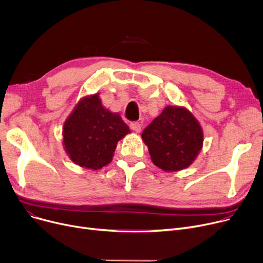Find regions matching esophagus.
<instances>
[{
	"mask_svg": "<svg viewBox=\"0 0 263 263\" xmlns=\"http://www.w3.org/2000/svg\"><path fill=\"white\" fill-rule=\"evenodd\" d=\"M130 128H131L133 131H135V132L139 133V132L141 131V124H140V122L133 121V122H131V123H130Z\"/></svg>",
	"mask_w": 263,
	"mask_h": 263,
	"instance_id": "34e87169",
	"label": "esophagus"
}]
</instances>
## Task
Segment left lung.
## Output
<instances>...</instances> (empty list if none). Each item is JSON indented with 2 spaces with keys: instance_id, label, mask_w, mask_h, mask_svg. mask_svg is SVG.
Segmentation results:
<instances>
[{
  "instance_id": "obj_1",
  "label": "left lung",
  "mask_w": 263,
  "mask_h": 263,
  "mask_svg": "<svg viewBox=\"0 0 263 263\" xmlns=\"http://www.w3.org/2000/svg\"><path fill=\"white\" fill-rule=\"evenodd\" d=\"M154 164L165 172L189 167L202 147L198 121L184 107L166 106L142 133Z\"/></svg>"
}]
</instances>
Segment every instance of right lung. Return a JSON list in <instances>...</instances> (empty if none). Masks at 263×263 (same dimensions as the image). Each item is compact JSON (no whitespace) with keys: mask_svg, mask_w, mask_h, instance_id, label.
<instances>
[{"mask_svg":"<svg viewBox=\"0 0 263 263\" xmlns=\"http://www.w3.org/2000/svg\"><path fill=\"white\" fill-rule=\"evenodd\" d=\"M129 132L120 115L105 109L93 95L83 98L66 120L64 145L76 164L99 170L112 161L117 143Z\"/></svg>","mask_w":263,"mask_h":263,"instance_id":"obj_1","label":"right lung"}]
</instances>
